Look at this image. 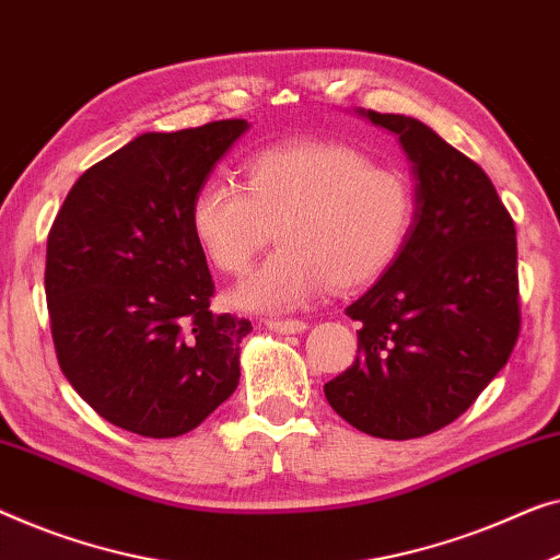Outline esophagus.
Returning <instances> with one entry per match:
<instances>
[{
  "label": "esophagus",
  "instance_id": "esophagus-1",
  "mask_svg": "<svg viewBox=\"0 0 560 560\" xmlns=\"http://www.w3.org/2000/svg\"><path fill=\"white\" fill-rule=\"evenodd\" d=\"M267 326H270V330H275V334H303L307 323L298 318H272L267 320Z\"/></svg>",
  "mask_w": 560,
  "mask_h": 560
}]
</instances>
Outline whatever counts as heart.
<instances>
[{
	"instance_id": "obj_1",
	"label": "heart",
	"mask_w": 560,
	"mask_h": 560,
	"mask_svg": "<svg viewBox=\"0 0 560 560\" xmlns=\"http://www.w3.org/2000/svg\"><path fill=\"white\" fill-rule=\"evenodd\" d=\"M417 209L404 172L376 166L346 143L295 141L253 153L242 184L201 182L189 222L201 253L226 278H242L278 237L280 247L234 290V303L280 313L328 288L351 293L376 282L407 247Z\"/></svg>"
}]
</instances>
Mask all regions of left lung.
Returning <instances> with one entry per match:
<instances>
[{"instance_id": "1", "label": "left lung", "mask_w": 560, "mask_h": 560, "mask_svg": "<svg viewBox=\"0 0 560 560\" xmlns=\"http://www.w3.org/2000/svg\"><path fill=\"white\" fill-rule=\"evenodd\" d=\"M399 136L417 174L415 232L346 313L359 355L323 386L348 424L417 440L472 407L521 336L513 217L490 176L415 118L369 110Z\"/></svg>"}]
</instances>
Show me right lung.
<instances>
[{
  "instance_id": "right-lung-1",
  "label": "right lung",
  "mask_w": 560,
  "mask_h": 560,
  "mask_svg": "<svg viewBox=\"0 0 560 560\" xmlns=\"http://www.w3.org/2000/svg\"><path fill=\"white\" fill-rule=\"evenodd\" d=\"M245 131L226 118L139 136L72 184L47 234L55 355L72 388L126 432L182 436L240 384L253 323L209 307L214 280L189 207Z\"/></svg>"
}]
</instances>
